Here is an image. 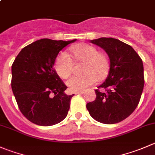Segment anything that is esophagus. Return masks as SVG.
<instances>
[{
    "instance_id": "1",
    "label": "esophagus",
    "mask_w": 155,
    "mask_h": 155,
    "mask_svg": "<svg viewBox=\"0 0 155 155\" xmlns=\"http://www.w3.org/2000/svg\"><path fill=\"white\" fill-rule=\"evenodd\" d=\"M83 93H84V91H76V92H75V94H83Z\"/></svg>"
}]
</instances>
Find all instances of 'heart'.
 Here are the masks:
<instances>
[{
  "label": "heart",
  "instance_id": "1",
  "mask_svg": "<svg viewBox=\"0 0 155 155\" xmlns=\"http://www.w3.org/2000/svg\"><path fill=\"white\" fill-rule=\"evenodd\" d=\"M76 62L83 63L80 76H72L67 81V85L72 91H80L93 85L97 79L107 76L110 70V61L104 52L97 51L94 46L88 44H79L71 48ZM55 70L61 78L67 79L71 75L73 61L68 54L63 51L55 60Z\"/></svg>",
  "mask_w": 155,
  "mask_h": 155
}]
</instances>
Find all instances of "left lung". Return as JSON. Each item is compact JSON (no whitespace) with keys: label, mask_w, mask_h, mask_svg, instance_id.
I'll use <instances>...</instances> for the list:
<instances>
[{"label":"left lung","mask_w":155,"mask_h":155,"mask_svg":"<svg viewBox=\"0 0 155 155\" xmlns=\"http://www.w3.org/2000/svg\"><path fill=\"white\" fill-rule=\"evenodd\" d=\"M106 51L110 70L106 80L98 86L106 91L95 90L96 98L86 104L96 121L114 124L127 118L136 108L143 91L142 61L130 45L113 38L91 40Z\"/></svg>","instance_id":"1"}]
</instances>
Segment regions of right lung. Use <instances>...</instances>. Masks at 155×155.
<instances>
[{
    "mask_svg": "<svg viewBox=\"0 0 155 155\" xmlns=\"http://www.w3.org/2000/svg\"><path fill=\"white\" fill-rule=\"evenodd\" d=\"M71 41L38 40L21 50L12 65V91L21 113L35 124L49 127L66 118L74 94L54 68L59 52Z\"/></svg>",
    "mask_w": 155,
    "mask_h": 155,
    "instance_id": "add662e5",
    "label": "right lung"
}]
</instances>
